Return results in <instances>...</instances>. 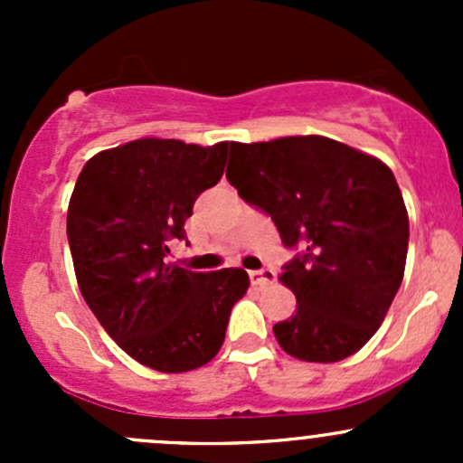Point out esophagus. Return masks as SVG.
I'll list each match as a JSON object with an SVG mask.
<instances>
[{"mask_svg": "<svg viewBox=\"0 0 463 463\" xmlns=\"http://www.w3.org/2000/svg\"><path fill=\"white\" fill-rule=\"evenodd\" d=\"M250 282L260 284V287H266V284H273L275 282V270L273 269H260V270H250Z\"/></svg>", "mask_w": 463, "mask_h": 463, "instance_id": "1", "label": "esophagus"}]
</instances>
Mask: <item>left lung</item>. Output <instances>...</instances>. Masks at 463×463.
I'll list each match as a JSON object with an SVG mask.
<instances>
[{"mask_svg": "<svg viewBox=\"0 0 463 463\" xmlns=\"http://www.w3.org/2000/svg\"><path fill=\"white\" fill-rule=\"evenodd\" d=\"M226 179L301 250L282 282L298 309L273 334L293 358L335 363L381 326L401 287L410 223L385 163L325 137L231 143Z\"/></svg>", "mask_w": 463, "mask_h": 463, "instance_id": "1", "label": "left lung"}]
</instances>
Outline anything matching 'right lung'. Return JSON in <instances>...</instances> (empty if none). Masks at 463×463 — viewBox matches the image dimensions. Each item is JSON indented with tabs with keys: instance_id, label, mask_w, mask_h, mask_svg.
I'll return each instance as SVG.
<instances>
[{
	"instance_id": "add662e5",
	"label": "right lung",
	"mask_w": 463,
	"mask_h": 463,
	"mask_svg": "<svg viewBox=\"0 0 463 463\" xmlns=\"http://www.w3.org/2000/svg\"><path fill=\"white\" fill-rule=\"evenodd\" d=\"M231 143L141 138L89 158L73 188L67 237L82 298L134 361L165 374L217 356L244 269L197 273L167 264L170 241L222 179Z\"/></svg>"
}]
</instances>
